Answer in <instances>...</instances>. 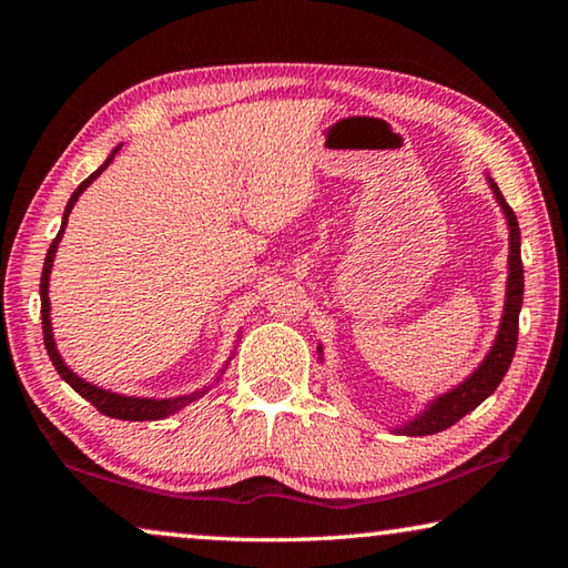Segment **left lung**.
<instances>
[{"label":"left lung","mask_w":568,"mask_h":568,"mask_svg":"<svg viewBox=\"0 0 568 568\" xmlns=\"http://www.w3.org/2000/svg\"><path fill=\"white\" fill-rule=\"evenodd\" d=\"M488 185H491L508 223V281H506V303H504L501 325H498L496 341L484 358V363H480L464 383H458L454 390H448L436 400H430L428 408L423 410L420 416L403 423L398 428H393L400 436H430V434H438V430L450 428L456 420L464 418L466 413H470L491 396V393L498 388V383L504 381L508 365L514 361L516 341H518V313H521V303H524L521 230H518V220L514 215V210L508 207L501 190H498V185L491 178H488Z\"/></svg>","instance_id":"1"}]
</instances>
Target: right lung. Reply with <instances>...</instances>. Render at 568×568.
Listing matches in <instances>:
<instances>
[{"label": "right lung", "mask_w": 568, "mask_h": 568, "mask_svg": "<svg viewBox=\"0 0 568 568\" xmlns=\"http://www.w3.org/2000/svg\"><path fill=\"white\" fill-rule=\"evenodd\" d=\"M122 148V145H120ZM120 148H114L110 152V158L102 162V165L92 172V175L88 180L80 182V187H77L72 192L70 203H67L64 207V217H62V227L60 233H57V237L52 240L50 250H47V257H44V267H42V281H40V297H42V333H44V348H47V355H50L52 365L57 368V373H60L64 383H70V386L80 393L82 398H88L94 408H98L100 413H104V416L110 418H120V420H160V418H168L172 416V413H178L180 408L190 406L192 400H197L200 396H205L207 388H200L195 393H187V396H178V398H134V396H120V393H112V390H104V388H98L92 386V383H88L84 378L77 376V373H72L70 368H67L62 355L57 353V345H54V335H52V323H50V295H47V291H50V273H52V263H54V253H57V245H60L62 240V233L67 227V217H70L72 207L77 203V197L82 195L84 190H88L94 180H98L102 175V170L110 165V162L114 160V155H118Z\"/></svg>", "instance_id": "obj_1"}]
</instances>
